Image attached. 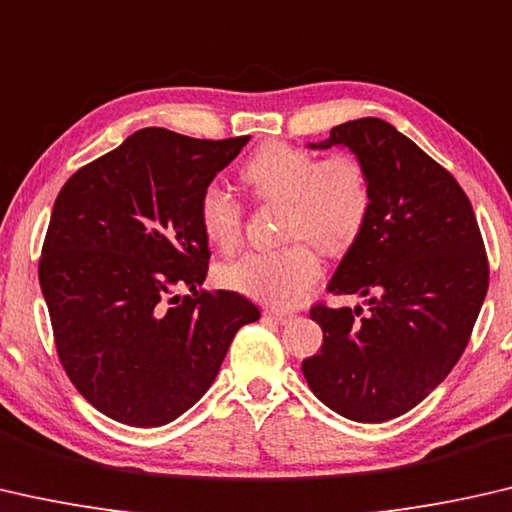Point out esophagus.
<instances>
[{
  "mask_svg": "<svg viewBox=\"0 0 512 512\" xmlns=\"http://www.w3.org/2000/svg\"><path fill=\"white\" fill-rule=\"evenodd\" d=\"M263 315H265V320H270V322H274V324H288V322L295 320V315L281 313V311H265Z\"/></svg>",
  "mask_w": 512,
  "mask_h": 512,
  "instance_id": "esophagus-1",
  "label": "esophagus"
}]
</instances>
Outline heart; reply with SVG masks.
I'll return each instance as SVG.
<instances>
[{
	"label": "heart",
	"mask_w": 512,
	"mask_h": 512,
	"mask_svg": "<svg viewBox=\"0 0 512 512\" xmlns=\"http://www.w3.org/2000/svg\"><path fill=\"white\" fill-rule=\"evenodd\" d=\"M242 181L263 201H283L288 247L249 254L226 263L220 279L226 288L272 308H292L322 276L326 254H345L365 229L372 188L363 163L354 156L322 158L308 149L267 142L247 158ZM199 226L206 240L231 251L242 238L245 208L222 183L211 181L199 192Z\"/></svg>",
	"instance_id": "1"
}]
</instances>
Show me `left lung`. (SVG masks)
<instances>
[{"label":"left lung","instance_id":"8db88e82","mask_svg":"<svg viewBox=\"0 0 512 512\" xmlns=\"http://www.w3.org/2000/svg\"><path fill=\"white\" fill-rule=\"evenodd\" d=\"M335 145L363 163L372 206L326 290L367 297L370 313L315 304L324 342L301 372L335 413L379 424L454 370L488 292V256L458 181L392 124L360 117L308 147Z\"/></svg>","mask_w":512,"mask_h":512}]
</instances>
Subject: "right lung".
I'll use <instances>...</instances> for the list:
<instances>
[{
	"instance_id": "obj_1",
	"label": "right lung",
	"mask_w": 512,
	"mask_h": 512,
	"mask_svg": "<svg viewBox=\"0 0 512 512\" xmlns=\"http://www.w3.org/2000/svg\"><path fill=\"white\" fill-rule=\"evenodd\" d=\"M247 142L140 129L58 192L40 288L65 374L115 422L177 420L211 388L240 326L261 317L238 292L201 290L211 251L199 192Z\"/></svg>"
}]
</instances>
